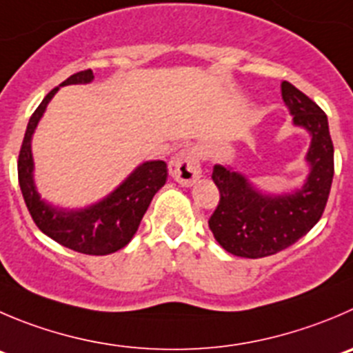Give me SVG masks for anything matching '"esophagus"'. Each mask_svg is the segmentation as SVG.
<instances>
[{
    "label": "esophagus",
    "mask_w": 353,
    "mask_h": 353,
    "mask_svg": "<svg viewBox=\"0 0 353 353\" xmlns=\"http://www.w3.org/2000/svg\"><path fill=\"white\" fill-rule=\"evenodd\" d=\"M170 174L180 185H192L201 179V154L196 147L179 150L170 161Z\"/></svg>",
    "instance_id": "obj_1"
}]
</instances>
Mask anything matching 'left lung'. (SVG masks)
I'll list each match as a JSON object with an SVG mask.
<instances>
[{"mask_svg":"<svg viewBox=\"0 0 353 353\" xmlns=\"http://www.w3.org/2000/svg\"><path fill=\"white\" fill-rule=\"evenodd\" d=\"M281 92L293 126L310 137L308 173L290 192H267L232 164H214L220 204L208 225L216 243L236 256L263 258L286 250L321 220L330 196L334 149L327 116L291 83L283 81Z\"/></svg>","mask_w":353,"mask_h":353,"instance_id":"1","label":"left lung"}]
</instances>
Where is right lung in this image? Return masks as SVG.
I'll return each instance as SVG.
<instances>
[{"instance_id": "add662e5", "label": "right lung", "mask_w": 353, "mask_h": 353, "mask_svg": "<svg viewBox=\"0 0 353 353\" xmlns=\"http://www.w3.org/2000/svg\"><path fill=\"white\" fill-rule=\"evenodd\" d=\"M93 70H81L60 83L43 99L31 116L19 156L20 190L38 229L53 241L83 254H110L124 248L139 230V225L157 190L166 183L164 161H143L107 196L85 208H63L43 199L34 180L32 137L46 107L62 86L90 85Z\"/></svg>"}]
</instances>
